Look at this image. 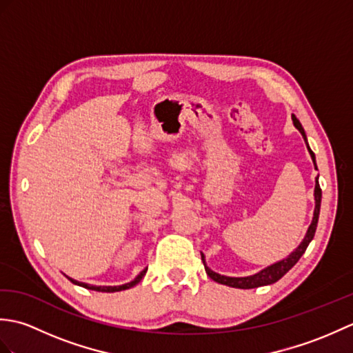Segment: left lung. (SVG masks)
Masks as SVG:
<instances>
[{
  "instance_id": "obj_1",
  "label": "left lung",
  "mask_w": 353,
  "mask_h": 353,
  "mask_svg": "<svg viewBox=\"0 0 353 353\" xmlns=\"http://www.w3.org/2000/svg\"><path fill=\"white\" fill-rule=\"evenodd\" d=\"M292 124H294L296 129L302 133V137L306 142V147H308V152L311 154V159L314 162V167L317 170V165H316V154L312 153V150L308 145V139H306V133L303 130V127L301 124V121L296 117H292ZM314 200H316V208H314V216H312V221L310 224L308 230H306V234L302 239V243L299 244L294 250H292L287 258H283L281 261L274 262V264L268 265L265 268H262L261 272L254 273L252 276H244V277H230V276H223L220 273H215L214 270H211L206 264V259H205V254L201 253V261H203V265L208 276L211 277L212 281L219 282L221 285H228V287L232 288H243V290H250V288H258L262 287V285H270V283H274L281 279V277L288 273L290 270L296 265V262L301 259L302 254L305 253L306 247L310 245V243L312 241L314 235H316V229H317V223H319V214H320V203H321V190H320V185H319V176L316 177V188H314Z\"/></svg>"
}]
</instances>
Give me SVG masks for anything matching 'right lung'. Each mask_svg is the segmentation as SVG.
I'll return each instance as SVG.
<instances>
[{"label": "right lung", "mask_w": 353, "mask_h": 353, "mask_svg": "<svg viewBox=\"0 0 353 353\" xmlns=\"http://www.w3.org/2000/svg\"><path fill=\"white\" fill-rule=\"evenodd\" d=\"M145 273H147V268L142 270V272H141L137 277H134L133 281L127 282V283H123V285H117V287H97V285L85 283V282H79V281H76V279H72V277H70V276H66V277H68V279H70L72 283L79 285V287H83V288L92 290V291H101V292H115V291H123V290H129V288L134 287V285L141 282V279H142V277L145 276Z\"/></svg>", "instance_id": "obj_1"}]
</instances>
